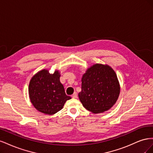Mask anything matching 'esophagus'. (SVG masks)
I'll list each match as a JSON object with an SVG mask.
<instances>
[{"instance_id":"obj_1","label":"esophagus","mask_w":153,"mask_h":153,"mask_svg":"<svg viewBox=\"0 0 153 153\" xmlns=\"http://www.w3.org/2000/svg\"><path fill=\"white\" fill-rule=\"evenodd\" d=\"M72 98H77V93H76V92H74L73 94L72 95Z\"/></svg>"}]
</instances>
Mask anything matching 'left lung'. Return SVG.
<instances>
[{"mask_svg":"<svg viewBox=\"0 0 153 153\" xmlns=\"http://www.w3.org/2000/svg\"><path fill=\"white\" fill-rule=\"evenodd\" d=\"M120 89L114 69L108 64H94L82 76L78 98L87 110L93 114L103 113L116 103Z\"/></svg>","mask_w":153,"mask_h":153,"instance_id":"obj_1","label":"left lung"}]
</instances>
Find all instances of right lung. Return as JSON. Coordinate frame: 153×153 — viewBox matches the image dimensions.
<instances>
[{"instance_id":"add662e5","label":"right lung","mask_w":153,"mask_h":153,"mask_svg":"<svg viewBox=\"0 0 153 153\" xmlns=\"http://www.w3.org/2000/svg\"><path fill=\"white\" fill-rule=\"evenodd\" d=\"M60 76L59 70L50 73L48 69H43L31 78L29 85V98L39 112L55 114L63 108L67 100L71 99L66 94Z\"/></svg>"}]
</instances>
